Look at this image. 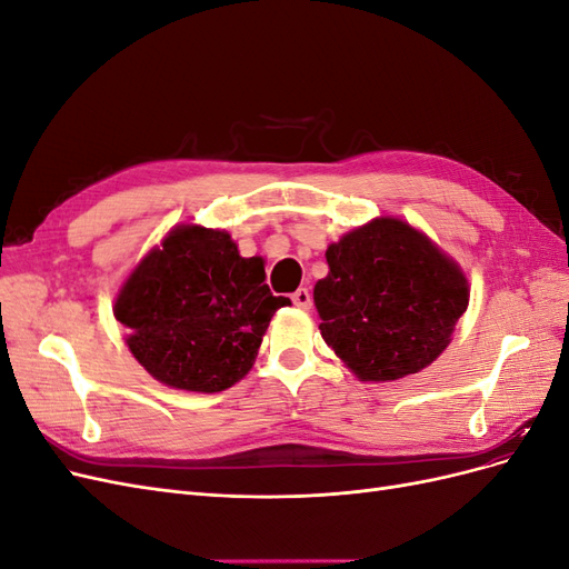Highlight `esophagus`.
Masks as SVG:
<instances>
[{"mask_svg": "<svg viewBox=\"0 0 569 569\" xmlns=\"http://www.w3.org/2000/svg\"><path fill=\"white\" fill-rule=\"evenodd\" d=\"M291 303H295V306H299V308H311V303H313V297H311V291H308L306 287L297 289V291H295V295H291Z\"/></svg>", "mask_w": 569, "mask_h": 569, "instance_id": "esophagus-1", "label": "esophagus"}]
</instances>
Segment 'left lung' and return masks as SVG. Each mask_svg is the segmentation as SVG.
Returning <instances> with one entry per match:
<instances>
[{
	"mask_svg": "<svg viewBox=\"0 0 569 569\" xmlns=\"http://www.w3.org/2000/svg\"><path fill=\"white\" fill-rule=\"evenodd\" d=\"M313 289L320 332L363 382L420 372L449 347L468 308V280L399 218H377L327 247Z\"/></svg>",
	"mask_w": 569,
	"mask_h": 569,
	"instance_id": "obj_1",
	"label": "left lung"
}]
</instances>
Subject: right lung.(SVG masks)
<instances>
[{"label": "right lung", "instance_id": "add662e5", "mask_svg": "<svg viewBox=\"0 0 569 569\" xmlns=\"http://www.w3.org/2000/svg\"><path fill=\"white\" fill-rule=\"evenodd\" d=\"M272 297L261 258H242L228 232L182 226L151 249L116 299L128 347L159 382L213 393L251 370Z\"/></svg>", "mask_w": 569, "mask_h": 569}]
</instances>
